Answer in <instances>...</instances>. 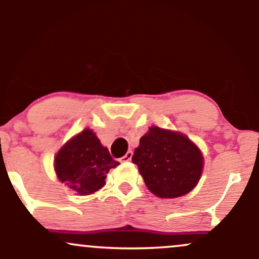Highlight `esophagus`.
Segmentation results:
<instances>
[{"instance_id":"1","label":"esophagus","mask_w":259,"mask_h":259,"mask_svg":"<svg viewBox=\"0 0 259 259\" xmlns=\"http://www.w3.org/2000/svg\"><path fill=\"white\" fill-rule=\"evenodd\" d=\"M132 157H133V152L132 151H127V152L120 158V162H129V160H132Z\"/></svg>"}]
</instances>
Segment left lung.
Instances as JSON below:
<instances>
[{"label":"left lung","instance_id":"8db88e82","mask_svg":"<svg viewBox=\"0 0 259 259\" xmlns=\"http://www.w3.org/2000/svg\"><path fill=\"white\" fill-rule=\"evenodd\" d=\"M132 160L148 190L160 198L180 197L191 191L203 168L200 148L187 136L158 126L150 127L140 139Z\"/></svg>","mask_w":259,"mask_h":259}]
</instances>
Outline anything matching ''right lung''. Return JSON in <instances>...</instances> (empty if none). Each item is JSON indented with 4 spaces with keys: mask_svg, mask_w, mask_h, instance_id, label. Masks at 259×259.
Instances as JSON below:
<instances>
[{
    "mask_svg": "<svg viewBox=\"0 0 259 259\" xmlns=\"http://www.w3.org/2000/svg\"><path fill=\"white\" fill-rule=\"evenodd\" d=\"M118 164L119 162L112 158L90 129L70 139L55 158L58 179L79 195H90L100 190L106 184L109 169Z\"/></svg>",
    "mask_w": 259,
    "mask_h": 259,
    "instance_id": "1",
    "label": "right lung"
}]
</instances>
